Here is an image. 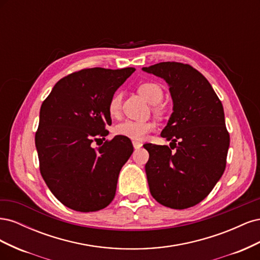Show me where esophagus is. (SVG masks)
<instances>
[{
	"instance_id": "obj_1",
	"label": "esophagus",
	"mask_w": 260,
	"mask_h": 260,
	"mask_svg": "<svg viewBox=\"0 0 260 260\" xmlns=\"http://www.w3.org/2000/svg\"><path fill=\"white\" fill-rule=\"evenodd\" d=\"M132 144H133V147H135V148H140L141 146H142V143L138 142V141H133Z\"/></svg>"
}]
</instances>
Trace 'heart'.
Returning <instances> with one entry per match:
<instances>
[{"label":"heart","instance_id":"heart-1","mask_svg":"<svg viewBox=\"0 0 260 260\" xmlns=\"http://www.w3.org/2000/svg\"><path fill=\"white\" fill-rule=\"evenodd\" d=\"M139 93L142 95L149 104H159L164 98V91L161 86L154 82H146L139 86ZM121 93L116 92L112 96L108 104V112L113 117H117L121 109ZM154 129V124L148 121H136V120H124L116 127L118 135L128 137L133 140H142L146 137L147 133Z\"/></svg>","mask_w":260,"mask_h":260}]
</instances>
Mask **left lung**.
Segmentation results:
<instances>
[{
    "mask_svg": "<svg viewBox=\"0 0 260 260\" xmlns=\"http://www.w3.org/2000/svg\"><path fill=\"white\" fill-rule=\"evenodd\" d=\"M142 70L169 86L174 106L160 136L176 147L171 152L166 145H143L149 154V191L166 207H192L211 192L225 169L230 137L222 104L206 78L190 65L164 61Z\"/></svg>",
    "mask_w": 260,
    "mask_h": 260,
    "instance_id": "1",
    "label": "left lung"
}]
</instances>
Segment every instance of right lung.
I'll list each match as a JSON object with an SVG mask.
<instances>
[{"instance_id": "obj_1", "label": "right lung", "mask_w": 260, "mask_h": 260, "mask_svg": "<svg viewBox=\"0 0 260 260\" xmlns=\"http://www.w3.org/2000/svg\"><path fill=\"white\" fill-rule=\"evenodd\" d=\"M135 70H80L60 79L41 105L36 133L40 171L70 209L96 211L115 198L118 176L133 152L131 141L116 136L96 149L91 144L108 135L109 101Z\"/></svg>"}]
</instances>
